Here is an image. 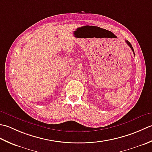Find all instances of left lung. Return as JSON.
<instances>
[{
  "mask_svg": "<svg viewBox=\"0 0 152 152\" xmlns=\"http://www.w3.org/2000/svg\"><path fill=\"white\" fill-rule=\"evenodd\" d=\"M125 42H126V43L127 44V45L129 46L130 48H131V49L132 50V51H133V53H134V50H133V46H132V45L131 44V43L129 42V41H127V40H125Z\"/></svg>",
  "mask_w": 152,
  "mask_h": 152,
  "instance_id": "8db88e82",
  "label": "left lung"
}]
</instances>
